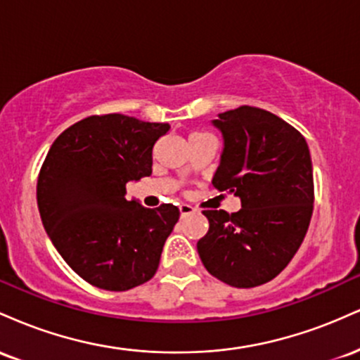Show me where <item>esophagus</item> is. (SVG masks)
I'll return each instance as SVG.
<instances>
[{"mask_svg": "<svg viewBox=\"0 0 360 360\" xmlns=\"http://www.w3.org/2000/svg\"><path fill=\"white\" fill-rule=\"evenodd\" d=\"M179 213H181V218H186V217H189V214L194 213V208H193V206H189V205H181L179 206Z\"/></svg>", "mask_w": 360, "mask_h": 360, "instance_id": "obj_1", "label": "esophagus"}]
</instances>
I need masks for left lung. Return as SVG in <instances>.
I'll use <instances>...</instances> for the list:
<instances>
[{"instance_id": "obj_1", "label": "left lung", "mask_w": 360, "mask_h": 360, "mask_svg": "<svg viewBox=\"0 0 360 360\" xmlns=\"http://www.w3.org/2000/svg\"><path fill=\"white\" fill-rule=\"evenodd\" d=\"M223 135L218 191L240 198L229 214L205 210L198 254L210 274L233 288L274 279L298 252L313 213V167L303 135L271 111L240 106L213 120Z\"/></svg>"}]
</instances>
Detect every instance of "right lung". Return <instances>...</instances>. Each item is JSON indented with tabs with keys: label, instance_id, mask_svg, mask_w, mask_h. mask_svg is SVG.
Here are the masks:
<instances>
[{
	"label": "right lung",
	"instance_id": "1",
	"mask_svg": "<svg viewBox=\"0 0 360 360\" xmlns=\"http://www.w3.org/2000/svg\"><path fill=\"white\" fill-rule=\"evenodd\" d=\"M169 123L93 115L64 130L37 181L44 229L69 267L93 286L127 291L154 278L179 220L174 205L127 201V183L152 174V148Z\"/></svg>",
	"mask_w": 360,
	"mask_h": 360
}]
</instances>
